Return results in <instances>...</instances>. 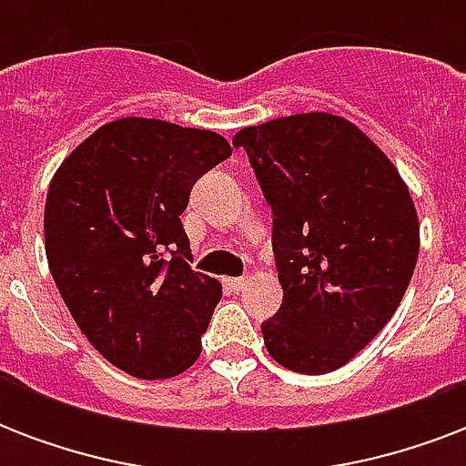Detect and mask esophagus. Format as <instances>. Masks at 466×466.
<instances>
[{"label": "esophagus", "mask_w": 466, "mask_h": 466, "mask_svg": "<svg viewBox=\"0 0 466 466\" xmlns=\"http://www.w3.org/2000/svg\"><path fill=\"white\" fill-rule=\"evenodd\" d=\"M247 278H225V285L227 288H229V290L232 292H239V290H244V288H247Z\"/></svg>", "instance_id": "34e87169"}]
</instances>
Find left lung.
I'll return each mask as SVG.
<instances>
[{
    "mask_svg": "<svg viewBox=\"0 0 466 466\" xmlns=\"http://www.w3.org/2000/svg\"><path fill=\"white\" fill-rule=\"evenodd\" d=\"M273 210L283 305L263 321L270 358L302 375L343 368L411 283L419 215L397 167L350 120L298 113L234 135Z\"/></svg>",
    "mask_w": 466,
    "mask_h": 466,
    "instance_id": "1",
    "label": "left lung"
}]
</instances>
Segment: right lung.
<instances>
[{
	"label": "right lung",
	"instance_id": "add662e5",
	"mask_svg": "<svg viewBox=\"0 0 466 466\" xmlns=\"http://www.w3.org/2000/svg\"><path fill=\"white\" fill-rule=\"evenodd\" d=\"M229 155L212 130L120 118L55 171L47 266L91 346L127 375L167 380L200 355L222 285L190 268L181 215L193 183Z\"/></svg>",
	"mask_w": 466,
	"mask_h": 466
}]
</instances>
